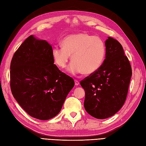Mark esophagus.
<instances>
[{"mask_svg": "<svg viewBox=\"0 0 146 146\" xmlns=\"http://www.w3.org/2000/svg\"><path fill=\"white\" fill-rule=\"evenodd\" d=\"M74 84H75L76 86H78L80 84V82L79 81H78L77 80H74Z\"/></svg>", "mask_w": 146, "mask_h": 146, "instance_id": "obj_1", "label": "esophagus"}]
</instances>
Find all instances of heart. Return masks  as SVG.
I'll return each instance as SVG.
<instances>
[{
	"label": "heart",
	"mask_w": 146,
	"mask_h": 146,
	"mask_svg": "<svg viewBox=\"0 0 146 146\" xmlns=\"http://www.w3.org/2000/svg\"><path fill=\"white\" fill-rule=\"evenodd\" d=\"M62 47H55L52 52L55 64L64 68L72 56L73 62L68 71L72 74L91 75L100 68L106 55V45L99 37L86 33L66 36L62 41Z\"/></svg>",
	"instance_id": "obj_1"
}]
</instances>
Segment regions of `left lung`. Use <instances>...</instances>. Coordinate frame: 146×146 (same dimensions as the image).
<instances>
[{
    "label": "left lung",
    "instance_id": "8db88e82",
    "mask_svg": "<svg viewBox=\"0 0 146 146\" xmlns=\"http://www.w3.org/2000/svg\"><path fill=\"white\" fill-rule=\"evenodd\" d=\"M106 58L100 68L80 81L85 91L84 109L93 117L105 119L115 115L124 104L132 70L123 47L109 37Z\"/></svg>",
    "mask_w": 146,
    "mask_h": 146
}]
</instances>
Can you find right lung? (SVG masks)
I'll use <instances>...</instances> for the list:
<instances>
[{
    "label": "right lung",
    "instance_id": "obj_1",
    "mask_svg": "<svg viewBox=\"0 0 146 146\" xmlns=\"http://www.w3.org/2000/svg\"><path fill=\"white\" fill-rule=\"evenodd\" d=\"M52 47L45 40L29 36L15 52L10 63V88L27 113L40 120L60 111L74 85L72 78L54 64Z\"/></svg>",
    "mask_w": 146,
    "mask_h": 146
}]
</instances>
